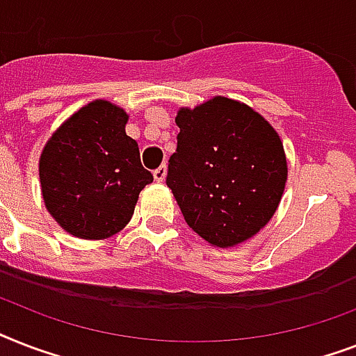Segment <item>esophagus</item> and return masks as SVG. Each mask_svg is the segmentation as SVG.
I'll return each mask as SVG.
<instances>
[{
	"label": "esophagus",
	"instance_id": "1",
	"mask_svg": "<svg viewBox=\"0 0 356 356\" xmlns=\"http://www.w3.org/2000/svg\"><path fill=\"white\" fill-rule=\"evenodd\" d=\"M166 172H168L166 164H161V166L156 168L155 172H153V177H155V181H159V183H162V181L166 179Z\"/></svg>",
	"mask_w": 356,
	"mask_h": 356
}]
</instances>
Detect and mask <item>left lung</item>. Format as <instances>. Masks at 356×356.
<instances>
[{
	"instance_id": "left-lung-1",
	"label": "left lung",
	"mask_w": 356,
	"mask_h": 356,
	"mask_svg": "<svg viewBox=\"0 0 356 356\" xmlns=\"http://www.w3.org/2000/svg\"><path fill=\"white\" fill-rule=\"evenodd\" d=\"M166 184L184 222L216 248L259 233L281 203L288 166L279 134L245 103L216 96L179 108Z\"/></svg>"
}]
</instances>
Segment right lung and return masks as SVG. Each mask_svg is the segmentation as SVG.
<instances>
[{
	"mask_svg": "<svg viewBox=\"0 0 356 356\" xmlns=\"http://www.w3.org/2000/svg\"><path fill=\"white\" fill-rule=\"evenodd\" d=\"M125 111L96 99L72 114L47 140L38 162L42 197L55 222L77 238L103 240L133 218L153 175L127 136Z\"/></svg>",
	"mask_w": 356,
	"mask_h": 356,
	"instance_id": "1",
	"label": "right lung"
}]
</instances>
